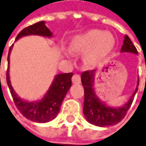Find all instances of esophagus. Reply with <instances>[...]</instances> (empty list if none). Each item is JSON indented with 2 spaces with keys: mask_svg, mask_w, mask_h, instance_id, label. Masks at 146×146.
<instances>
[{
  "mask_svg": "<svg viewBox=\"0 0 146 146\" xmlns=\"http://www.w3.org/2000/svg\"><path fill=\"white\" fill-rule=\"evenodd\" d=\"M72 82H73V83H74V84H79V83H81V78H80V76L78 74L73 75V78H72Z\"/></svg>",
  "mask_w": 146,
  "mask_h": 146,
  "instance_id": "34e87169",
  "label": "esophagus"
}]
</instances>
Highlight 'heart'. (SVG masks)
I'll return each instance as SVG.
<instances>
[{"label": "heart", "instance_id": "1", "mask_svg": "<svg viewBox=\"0 0 146 146\" xmlns=\"http://www.w3.org/2000/svg\"><path fill=\"white\" fill-rule=\"evenodd\" d=\"M115 46V38L109 31L90 30L74 36L70 42L73 53L83 54V60L88 64H95L105 58Z\"/></svg>", "mask_w": 146, "mask_h": 146}]
</instances>
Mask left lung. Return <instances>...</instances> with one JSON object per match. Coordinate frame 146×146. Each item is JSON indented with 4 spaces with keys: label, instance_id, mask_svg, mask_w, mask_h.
<instances>
[{
    "label": "left lung",
    "instance_id": "1",
    "mask_svg": "<svg viewBox=\"0 0 146 146\" xmlns=\"http://www.w3.org/2000/svg\"><path fill=\"white\" fill-rule=\"evenodd\" d=\"M121 53H131L138 54L136 48L134 46L131 40L127 35H125L123 45ZM96 70L83 72L81 75L82 84L84 88V105L83 114L87 121L97 126L114 125L120 122L125 116L127 111L132 104L134 97L138 91L139 78L137 85L130 99L121 107H111L101 101L97 96L94 89V78Z\"/></svg>",
    "mask_w": 146,
    "mask_h": 146
}]
</instances>
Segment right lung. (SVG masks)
I'll list each match as a JSON object with an SVG mask.
<instances>
[{"instance_id":"right-lung-1","label":"right lung","mask_w":146,"mask_h":146,"mask_svg":"<svg viewBox=\"0 0 146 146\" xmlns=\"http://www.w3.org/2000/svg\"><path fill=\"white\" fill-rule=\"evenodd\" d=\"M27 35H40L46 38H51L53 36L52 32L45 25V21H39L30 25L22 30L17 35L18 40L24 36ZM13 44L10 48L8 53V69L6 72V82L10 92L13 98L16 107L25 117L32 121L45 123L54 120L60 111V107L64 99L65 96L72 85L73 73H60L57 74L52 82L49 88L48 89L44 97L35 102H29L21 98L13 89L9 73L10 55L12 50Z\"/></svg>"}]
</instances>
